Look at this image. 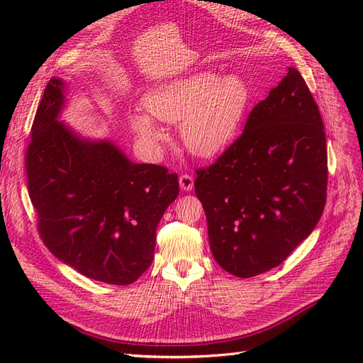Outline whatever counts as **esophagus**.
Instances as JSON below:
<instances>
[{
  "instance_id": "1",
  "label": "esophagus",
  "mask_w": 363,
  "mask_h": 363,
  "mask_svg": "<svg viewBox=\"0 0 363 363\" xmlns=\"http://www.w3.org/2000/svg\"><path fill=\"white\" fill-rule=\"evenodd\" d=\"M179 186L184 191H190L191 189H194V176L190 174H181L179 176Z\"/></svg>"
}]
</instances>
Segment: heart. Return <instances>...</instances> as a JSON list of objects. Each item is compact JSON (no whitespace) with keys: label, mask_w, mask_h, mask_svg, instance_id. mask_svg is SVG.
Segmentation results:
<instances>
[{"label":"heart","mask_w":363,"mask_h":363,"mask_svg":"<svg viewBox=\"0 0 363 363\" xmlns=\"http://www.w3.org/2000/svg\"><path fill=\"white\" fill-rule=\"evenodd\" d=\"M251 90L243 76L199 72L151 89L145 96L148 113L130 115V126L148 146H157L164 134L156 121L179 125L190 152L211 157L234 140L248 109Z\"/></svg>","instance_id":"obj_1"}]
</instances>
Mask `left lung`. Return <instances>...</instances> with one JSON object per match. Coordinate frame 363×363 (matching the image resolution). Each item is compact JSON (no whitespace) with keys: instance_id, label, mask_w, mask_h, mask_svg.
Returning <instances> with one entry per match:
<instances>
[{"instance_id":"obj_1","label":"left lung","mask_w":363,"mask_h":363,"mask_svg":"<svg viewBox=\"0 0 363 363\" xmlns=\"http://www.w3.org/2000/svg\"><path fill=\"white\" fill-rule=\"evenodd\" d=\"M196 174L213 259L228 273H265L311 235L326 204L328 150L318 106L296 68Z\"/></svg>"}]
</instances>
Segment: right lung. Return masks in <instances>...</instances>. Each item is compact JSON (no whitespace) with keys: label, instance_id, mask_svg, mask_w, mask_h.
<instances>
[{"label":"right lung","instance_id":"obj_1","mask_svg":"<svg viewBox=\"0 0 363 363\" xmlns=\"http://www.w3.org/2000/svg\"><path fill=\"white\" fill-rule=\"evenodd\" d=\"M65 84L51 78L26 150L38 234L54 256L99 282L128 285L154 259L156 229L179 195L176 173L134 164L109 140H87L59 121Z\"/></svg>","mask_w":363,"mask_h":363}]
</instances>
